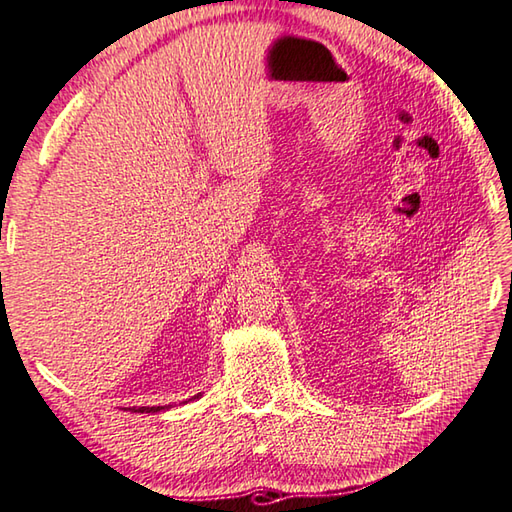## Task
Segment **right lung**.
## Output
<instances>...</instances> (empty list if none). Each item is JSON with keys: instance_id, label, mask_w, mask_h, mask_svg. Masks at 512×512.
I'll return each instance as SVG.
<instances>
[{"instance_id": "right-lung-1", "label": "right lung", "mask_w": 512, "mask_h": 512, "mask_svg": "<svg viewBox=\"0 0 512 512\" xmlns=\"http://www.w3.org/2000/svg\"><path fill=\"white\" fill-rule=\"evenodd\" d=\"M165 408H170V406H133V408H124V410H131V413H161V410H165Z\"/></svg>"}]
</instances>
